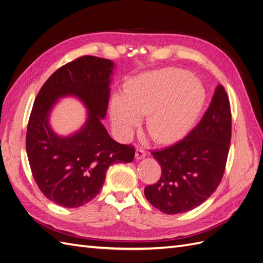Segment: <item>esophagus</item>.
I'll return each mask as SVG.
<instances>
[{
    "label": "esophagus",
    "instance_id": "1",
    "mask_svg": "<svg viewBox=\"0 0 263 263\" xmlns=\"http://www.w3.org/2000/svg\"><path fill=\"white\" fill-rule=\"evenodd\" d=\"M145 156H146L145 150L140 148V149L136 150V154H135V159H136V160H140V159H142Z\"/></svg>",
    "mask_w": 263,
    "mask_h": 263
}]
</instances>
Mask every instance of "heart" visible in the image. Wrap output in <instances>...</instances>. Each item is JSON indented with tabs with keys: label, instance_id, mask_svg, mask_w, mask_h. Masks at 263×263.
I'll return each mask as SVG.
<instances>
[{
	"label": "heart",
	"instance_id": "1",
	"mask_svg": "<svg viewBox=\"0 0 263 263\" xmlns=\"http://www.w3.org/2000/svg\"><path fill=\"white\" fill-rule=\"evenodd\" d=\"M204 101L203 85L189 71L164 68L139 76L127 93L115 94L110 119L117 136L128 139L149 113V133L161 144H171L192 128Z\"/></svg>",
	"mask_w": 263,
	"mask_h": 263
}]
</instances>
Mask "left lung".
I'll list each match as a JSON object with an SVG mask.
<instances>
[{
    "mask_svg": "<svg viewBox=\"0 0 263 263\" xmlns=\"http://www.w3.org/2000/svg\"><path fill=\"white\" fill-rule=\"evenodd\" d=\"M230 138L229 99L219 84L195 128L176 145L153 153L161 165V177L145 187L148 202L169 215L189 212L204 203L224 176Z\"/></svg>",
    "mask_w": 263,
    "mask_h": 263,
    "instance_id": "left-lung-1",
    "label": "left lung"
}]
</instances>
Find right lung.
<instances>
[{
	"label": "right lung",
	"instance_id": "right-lung-1",
	"mask_svg": "<svg viewBox=\"0 0 263 263\" xmlns=\"http://www.w3.org/2000/svg\"><path fill=\"white\" fill-rule=\"evenodd\" d=\"M114 62L83 55L59 68L35 99L26 134L31 173L42 193L62 208L76 209L97 196L112 164L134 160L135 148L110 138L106 116ZM74 96L88 109L78 132L59 137L49 125L51 109L60 97Z\"/></svg>",
	"mask_w": 263,
	"mask_h": 263
}]
</instances>
